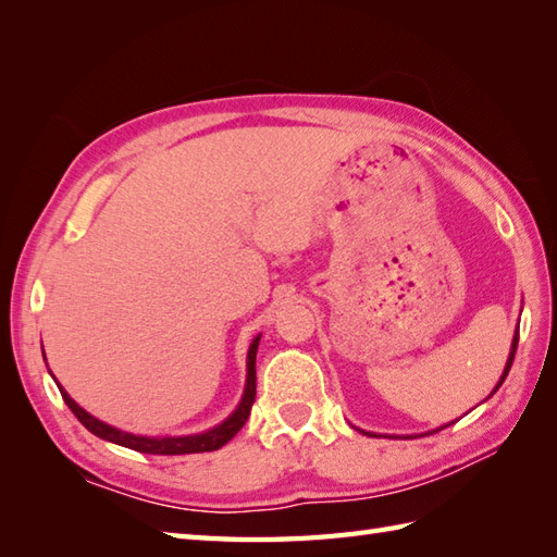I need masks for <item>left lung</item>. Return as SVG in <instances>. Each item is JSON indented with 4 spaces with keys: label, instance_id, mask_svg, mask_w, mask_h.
Instances as JSON below:
<instances>
[{
    "label": "left lung",
    "instance_id": "obj_1",
    "mask_svg": "<svg viewBox=\"0 0 557 557\" xmlns=\"http://www.w3.org/2000/svg\"><path fill=\"white\" fill-rule=\"evenodd\" d=\"M517 341H520V336H515V341H512V350H510V357H508V367H505V372H503V376H500V381H498V386L493 388V393H496L500 386H503V381H505V376H508V372H510V367H512V360H515V350H517ZM491 393V395H493ZM443 429V426H441Z\"/></svg>",
    "mask_w": 557,
    "mask_h": 557
}]
</instances>
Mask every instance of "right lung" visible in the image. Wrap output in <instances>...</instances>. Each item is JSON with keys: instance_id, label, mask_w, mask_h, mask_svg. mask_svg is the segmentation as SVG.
Listing matches in <instances>:
<instances>
[{"instance_id": "1", "label": "right lung", "mask_w": 557, "mask_h": 557, "mask_svg": "<svg viewBox=\"0 0 557 557\" xmlns=\"http://www.w3.org/2000/svg\"><path fill=\"white\" fill-rule=\"evenodd\" d=\"M257 345L259 338L252 341L250 352H247V383H245V395L238 405V410L233 412L224 424H219L216 429H209L205 434H195V436H178V438H147V436H133L126 434V431H119L114 426H109L100 419H95L92 414H88L83 410L81 405L73 403L69 398V393L59 386L61 398L69 405V410L78 417V422L92 431L95 436H100L104 441L116 443V446L138 450V453H150V455H188V453H209V450H219L221 446L238 434L243 429V424L250 417L255 395H257V372H255V360H257Z\"/></svg>"}]
</instances>
